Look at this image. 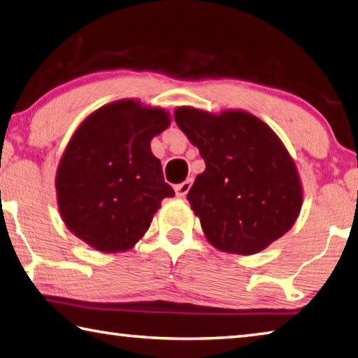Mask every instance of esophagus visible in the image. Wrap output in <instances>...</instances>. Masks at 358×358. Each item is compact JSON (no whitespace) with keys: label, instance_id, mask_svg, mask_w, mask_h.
Segmentation results:
<instances>
[{"label":"esophagus","instance_id":"esophagus-1","mask_svg":"<svg viewBox=\"0 0 358 358\" xmlns=\"http://www.w3.org/2000/svg\"><path fill=\"white\" fill-rule=\"evenodd\" d=\"M191 186H192V178H187V180L183 181V183H180V185L175 186V194H177L178 197H185L186 194L189 192Z\"/></svg>","mask_w":358,"mask_h":358}]
</instances>
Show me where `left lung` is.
Here are the masks:
<instances>
[{"label":"left lung","instance_id":"left-lung-1","mask_svg":"<svg viewBox=\"0 0 358 358\" xmlns=\"http://www.w3.org/2000/svg\"><path fill=\"white\" fill-rule=\"evenodd\" d=\"M175 122L205 161L187 200L214 247L252 255L287 233L302 205L294 162L275 133L244 111L178 108Z\"/></svg>","mask_w":358,"mask_h":358}]
</instances>
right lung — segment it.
<instances>
[{
    "mask_svg": "<svg viewBox=\"0 0 358 358\" xmlns=\"http://www.w3.org/2000/svg\"><path fill=\"white\" fill-rule=\"evenodd\" d=\"M164 109L122 100L100 108L76 129L56 175L57 203L71 233L101 252L133 247L164 197L150 141L169 127Z\"/></svg>",
    "mask_w": 358,
    "mask_h": 358,
    "instance_id": "add662e5",
    "label": "right lung"
}]
</instances>
